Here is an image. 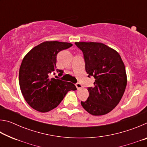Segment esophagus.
<instances>
[{
    "mask_svg": "<svg viewBox=\"0 0 147 147\" xmlns=\"http://www.w3.org/2000/svg\"><path fill=\"white\" fill-rule=\"evenodd\" d=\"M75 86H76V88L78 89H81L82 88V86L80 84H79V83H77V84H75Z\"/></svg>",
    "mask_w": 147,
    "mask_h": 147,
    "instance_id": "obj_1",
    "label": "esophagus"
}]
</instances>
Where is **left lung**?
<instances>
[{"instance_id": "8db88e82", "label": "left lung", "mask_w": 147, "mask_h": 147, "mask_svg": "<svg viewBox=\"0 0 147 147\" xmlns=\"http://www.w3.org/2000/svg\"><path fill=\"white\" fill-rule=\"evenodd\" d=\"M83 52L86 71L95 80L88 88L89 97L81 104L89 113L103 115L119 103L127 84L126 69L115 50L102 43L75 42Z\"/></svg>"}]
</instances>
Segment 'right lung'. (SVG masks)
<instances>
[{"instance_id": "add662e5", "label": "right lung", "mask_w": 147, "mask_h": 147, "mask_svg": "<svg viewBox=\"0 0 147 147\" xmlns=\"http://www.w3.org/2000/svg\"><path fill=\"white\" fill-rule=\"evenodd\" d=\"M73 46L66 42L45 41L31 49L24 57L19 69V82L21 93L30 106L45 113L56 108L68 91L76 90L73 84L54 78L57 54Z\"/></svg>"}]
</instances>
